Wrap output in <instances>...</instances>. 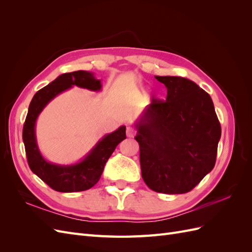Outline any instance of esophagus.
<instances>
[{
	"label": "esophagus",
	"instance_id": "1",
	"mask_svg": "<svg viewBox=\"0 0 252 252\" xmlns=\"http://www.w3.org/2000/svg\"><path fill=\"white\" fill-rule=\"evenodd\" d=\"M135 133H136V131H135V129L133 127L128 126L126 128V134H127L128 138H133V136L135 135Z\"/></svg>",
	"mask_w": 252,
	"mask_h": 252
}]
</instances>
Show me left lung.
<instances>
[{"label": "left lung", "instance_id": "obj_1", "mask_svg": "<svg viewBox=\"0 0 252 252\" xmlns=\"http://www.w3.org/2000/svg\"><path fill=\"white\" fill-rule=\"evenodd\" d=\"M166 100L154 98L135 136L142 178L151 190L189 192L216 164L220 124L210 95L182 77H156Z\"/></svg>", "mask_w": 252, "mask_h": 252}]
</instances>
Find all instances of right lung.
I'll return each mask as SVG.
<instances>
[{
	"label": "right lung",
	"mask_w": 252,
	"mask_h": 252,
	"mask_svg": "<svg viewBox=\"0 0 252 252\" xmlns=\"http://www.w3.org/2000/svg\"><path fill=\"white\" fill-rule=\"evenodd\" d=\"M72 85L90 90H100L101 81L87 71H73L61 74L33 95L23 126V142L27 162L32 171L59 192H78L94 186L101 178L104 166L120 142L126 139V127L107 134L96 144L82 162L71 166L53 165L45 161L36 146L34 135L35 120L46 104Z\"/></svg>",
	"instance_id": "right-lung-1"
}]
</instances>
